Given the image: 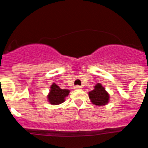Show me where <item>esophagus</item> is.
<instances>
[{"mask_svg": "<svg viewBox=\"0 0 148 148\" xmlns=\"http://www.w3.org/2000/svg\"><path fill=\"white\" fill-rule=\"evenodd\" d=\"M82 87H80V86H78V85H76L75 86V90H82Z\"/></svg>", "mask_w": 148, "mask_h": 148, "instance_id": "1", "label": "esophagus"}]
</instances>
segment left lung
<instances>
[{
	"label": "left lung",
	"mask_w": 148,
	"mask_h": 148,
	"mask_svg": "<svg viewBox=\"0 0 148 148\" xmlns=\"http://www.w3.org/2000/svg\"><path fill=\"white\" fill-rule=\"evenodd\" d=\"M88 94L91 102L95 105H105L109 102V94L101 84L98 83L94 86V90L89 92Z\"/></svg>",
	"instance_id": "obj_1"
}]
</instances>
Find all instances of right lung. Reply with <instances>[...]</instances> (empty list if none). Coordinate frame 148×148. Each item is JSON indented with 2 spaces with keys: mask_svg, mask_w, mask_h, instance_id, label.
Here are the masks:
<instances>
[{
  "mask_svg": "<svg viewBox=\"0 0 148 148\" xmlns=\"http://www.w3.org/2000/svg\"><path fill=\"white\" fill-rule=\"evenodd\" d=\"M70 93V90L61 89L56 84L53 83L50 87V90L47 95L48 101L53 105H57L63 103L65 98Z\"/></svg>",
  "mask_w": 148,
  "mask_h": 148,
  "instance_id": "right-lung-1",
  "label": "right lung"
}]
</instances>
